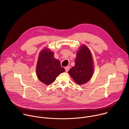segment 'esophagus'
I'll return each instance as SVG.
<instances>
[{
  "label": "esophagus",
  "instance_id": "obj_1",
  "mask_svg": "<svg viewBox=\"0 0 129 129\" xmlns=\"http://www.w3.org/2000/svg\"><path fill=\"white\" fill-rule=\"evenodd\" d=\"M69 69H70V67L69 66H67V67H65V69L66 72H68L69 71Z\"/></svg>",
  "mask_w": 129,
  "mask_h": 129
}]
</instances>
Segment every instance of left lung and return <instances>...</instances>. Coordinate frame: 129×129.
I'll return each instance as SVG.
<instances>
[{
    "mask_svg": "<svg viewBox=\"0 0 129 129\" xmlns=\"http://www.w3.org/2000/svg\"><path fill=\"white\" fill-rule=\"evenodd\" d=\"M94 65L91 53L85 45L81 46L77 53L75 66L68 71L69 75L78 85L88 82L93 76Z\"/></svg>",
    "mask_w": 129,
    "mask_h": 129,
    "instance_id": "obj_1",
    "label": "left lung"
}]
</instances>
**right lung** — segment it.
I'll list each match as a JSON object with an SVG mask.
<instances>
[{"label":"right lung","mask_w":129,"mask_h":129,"mask_svg":"<svg viewBox=\"0 0 129 129\" xmlns=\"http://www.w3.org/2000/svg\"><path fill=\"white\" fill-rule=\"evenodd\" d=\"M53 55V52L49 49H43L39 53L37 64V76L46 85L51 84L60 73L65 71L60 61L55 59Z\"/></svg>","instance_id":"right-lung-1"}]
</instances>
